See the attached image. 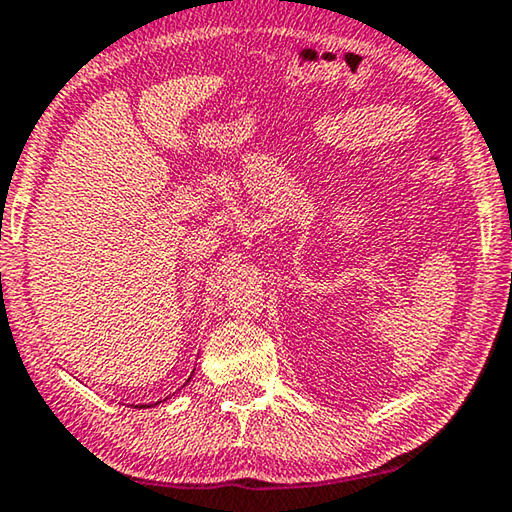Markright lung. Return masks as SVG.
Segmentation results:
<instances>
[{
  "mask_svg": "<svg viewBox=\"0 0 512 512\" xmlns=\"http://www.w3.org/2000/svg\"><path fill=\"white\" fill-rule=\"evenodd\" d=\"M157 403H161V401H157ZM157 403H152V405H157ZM136 408H139V405H136ZM141 408H145V405H141ZM148 408H150V405H148Z\"/></svg>",
  "mask_w": 512,
  "mask_h": 512,
  "instance_id": "add662e5",
  "label": "right lung"
}]
</instances>
